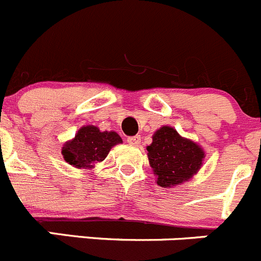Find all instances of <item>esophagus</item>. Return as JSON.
<instances>
[{
    "instance_id": "obj_1",
    "label": "esophagus",
    "mask_w": 261,
    "mask_h": 261,
    "mask_svg": "<svg viewBox=\"0 0 261 261\" xmlns=\"http://www.w3.org/2000/svg\"><path fill=\"white\" fill-rule=\"evenodd\" d=\"M127 142L130 145H139V143H140V136H130V138L127 139Z\"/></svg>"
}]
</instances>
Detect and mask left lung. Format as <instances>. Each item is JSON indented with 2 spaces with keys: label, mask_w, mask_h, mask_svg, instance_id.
<instances>
[{
  "label": "left lung",
  "mask_w": 261,
  "mask_h": 261,
  "mask_svg": "<svg viewBox=\"0 0 261 261\" xmlns=\"http://www.w3.org/2000/svg\"><path fill=\"white\" fill-rule=\"evenodd\" d=\"M147 150L150 166L157 175V184L164 188L188 181L198 171L204 157L196 143L181 138L169 126L161 127L153 135Z\"/></svg>",
  "instance_id": "obj_1"
}]
</instances>
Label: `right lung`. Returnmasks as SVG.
Listing matches in <instances>:
<instances>
[{
	"mask_svg": "<svg viewBox=\"0 0 261 261\" xmlns=\"http://www.w3.org/2000/svg\"><path fill=\"white\" fill-rule=\"evenodd\" d=\"M122 143V139L114 131L101 133L95 126L80 128L72 142L63 147V155L68 164L79 169H91L108 155L113 145Z\"/></svg>",
	"mask_w": 261,
	"mask_h": 261,
	"instance_id": "obj_1",
	"label": "right lung"
}]
</instances>
